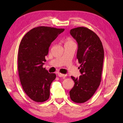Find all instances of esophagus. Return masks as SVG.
Instances as JSON below:
<instances>
[{"label":"esophagus","instance_id":"esophagus-1","mask_svg":"<svg viewBox=\"0 0 123 123\" xmlns=\"http://www.w3.org/2000/svg\"><path fill=\"white\" fill-rule=\"evenodd\" d=\"M58 76L59 77H64L66 76V74H60V73H58Z\"/></svg>","mask_w":123,"mask_h":123}]
</instances>
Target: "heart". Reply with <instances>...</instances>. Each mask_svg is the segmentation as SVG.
<instances>
[{"instance_id":"b5f03b06","label":"heart","mask_w":123,"mask_h":123,"mask_svg":"<svg viewBox=\"0 0 123 123\" xmlns=\"http://www.w3.org/2000/svg\"><path fill=\"white\" fill-rule=\"evenodd\" d=\"M72 43H74V41L72 40L71 38H68L66 39L65 40V44H72Z\"/></svg>"}]
</instances>
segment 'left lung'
Segmentation results:
<instances>
[{"label": "left lung", "mask_w": 123, "mask_h": 123, "mask_svg": "<svg viewBox=\"0 0 123 123\" xmlns=\"http://www.w3.org/2000/svg\"><path fill=\"white\" fill-rule=\"evenodd\" d=\"M70 34L78 44L77 58L81 75L76 79L71 76L74 85L70 96L74 102L83 103L93 96L100 84L104 49L99 37L87 27L74 28L70 30Z\"/></svg>", "instance_id": "1"}]
</instances>
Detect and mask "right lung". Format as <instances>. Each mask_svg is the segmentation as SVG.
Instances as JSON below:
<instances>
[{"instance_id":"add662e5","label":"right lung","mask_w":123,"mask_h":123,"mask_svg":"<svg viewBox=\"0 0 123 123\" xmlns=\"http://www.w3.org/2000/svg\"><path fill=\"white\" fill-rule=\"evenodd\" d=\"M65 29L38 26L24 36L19 47L18 74L25 93L32 100L43 103L49 97V88L56 77L43 67L51 43Z\"/></svg>"}]
</instances>
